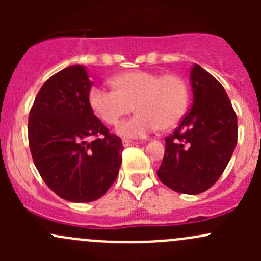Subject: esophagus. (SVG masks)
<instances>
[{"label":"esophagus","instance_id":"34e87169","mask_svg":"<svg viewBox=\"0 0 261 261\" xmlns=\"http://www.w3.org/2000/svg\"><path fill=\"white\" fill-rule=\"evenodd\" d=\"M122 144H123V146L127 147V146L136 145V144H138V143H135V141H131V140H123V141H122Z\"/></svg>","mask_w":261,"mask_h":261}]
</instances>
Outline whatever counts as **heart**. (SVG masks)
Returning <instances> with one entry per match:
<instances>
[{
  "label": "heart",
  "mask_w": 261,
  "mask_h": 261,
  "mask_svg": "<svg viewBox=\"0 0 261 261\" xmlns=\"http://www.w3.org/2000/svg\"><path fill=\"white\" fill-rule=\"evenodd\" d=\"M114 84L116 89L92 87L88 102L107 125H116L135 106L138 114L117 126V134L125 139H141L159 127H174L187 111L188 88L177 75L138 70L117 75Z\"/></svg>",
  "instance_id": "1"
}]
</instances>
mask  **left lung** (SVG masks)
I'll return each mask as SVG.
<instances>
[{
  "instance_id": "1",
  "label": "left lung",
  "mask_w": 261,
  "mask_h": 261,
  "mask_svg": "<svg viewBox=\"0 0 261 261\" xmlns=\"http://www.w3.org/2000/svg\"><path fill=\"white\" fill-rule=\"evenodd\" d=\"M193 103L179 127L165 139L156 174L170 189L198 194L211 188L238 143V117L225 88L198 64L189 74Z\"/></svg>"
}]
</instances>
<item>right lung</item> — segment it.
<instances>
[{
  "label": "right lung",
  "instance_id": "1",
  "mask_svg": "<svg viewBox=\"0 0 261 261\" xmlns=\"http://www.w3.org/2000/svg\"><path fill=\"white\" fill-rule=\"evenodd\" d=\"M84 65H72L50 77L29 116V145L46 186L75 203L101 198L116 180L122 141L93 114L92 87ZM97 137L96 141L89 139Z\"/></svg>",
  "mask_w": 261,
  "mask_h": 261
}]
</instances>
